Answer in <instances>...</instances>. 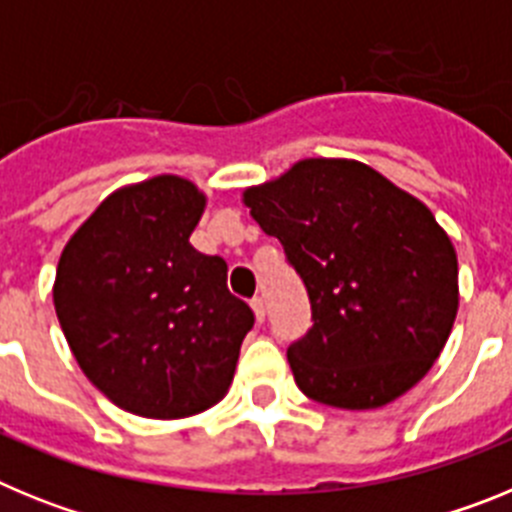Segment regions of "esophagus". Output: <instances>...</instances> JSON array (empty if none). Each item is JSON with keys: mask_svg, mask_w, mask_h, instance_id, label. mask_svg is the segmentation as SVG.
<instances>
[{"mask_svg": "<svg viewBox=\"0 0 512 512\" xmlns=\"http://www.w3.org/2000/svg\"><path fill=\"white\" fill-rule=\"evenodd\" d=\"M251 307H253V315H256V320H259V323H264V318H266V302H264V297H253Z\"/></svg>", "mask_w": 512, "mask_h": 512, "instance_id": "esophagus-1", "label": "esophagus"}]
</instances>
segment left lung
<instances>
[{"mask_svg":"<svg viewBox=\"0 0 512 512\" xmlns=\"http://www.w3.org/2000/svg\"><path fill=\"white\" fill-rule=\"evenodd\" d=\"M243 202L310 297L312 328L287 348L310 400L382 408L428 374L454 325L459 266L423 202L346 158H305Z\"/></svg>","mask_w":512,"mask_h":512,"instance_id":"left-lung-1","label":"left lung"}]
</instances>
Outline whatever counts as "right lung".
Returning <instances> with one entry per match:
<instances>
[{
    "instance_id": "obj_1",
    "label": "right lung",
    "mask_w": 512,
    "mask_h": 512,
    "mask_svg": "<svg viewBox=\"0 0 512 512\" xmlns=\"http://www.w3.org/2000/svg\"><path fill=\"white\" fill-rule=\"evenodd\" d=\"M205 194L182 176L117 189L66 243L53 302L81 372L117 408L187 418L223 400L253 310L189 243Z\"/></svg>"
}]
</instances>
